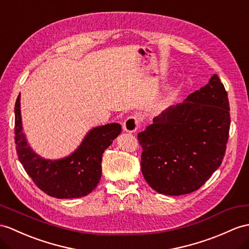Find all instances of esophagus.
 Instances as JSON below:
<instances>
[{
    "label": "esophagus",
    "mask_w": 249,
    "mask_h": 249,
    "mask_svg": "<svg viewBox=\"0 0 249 249\" xmlns=\"http://www.w3.org/2000/svg\"><path fill=\"white\" fill-rule=\"evenodd\" d=\"M139 126V119L136 116H129L124 120V123L123 124V128L125 132H130L133 133L135 132Z\"/></svg>",
    "instance_id": "obj_1"
}]
</instances>
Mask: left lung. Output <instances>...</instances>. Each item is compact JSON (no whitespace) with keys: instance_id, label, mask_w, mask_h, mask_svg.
<instances>
[{"instance_id":"left-lung-1","label":"left lung","mask_w":249,"mask_h":249,"mask_svg":"<svg viewBox=\"0 0 249 249\" xmlns=\"http://www.w3.org/2000/svg\"><path fill=\"white\" fill-rule=\"evenodd\" d=\"M137 135L142 172L155 191L181 196L199 189L221 166L228 142L230 114L217 75L169 107Z\"/></svg>"}]
</instances>
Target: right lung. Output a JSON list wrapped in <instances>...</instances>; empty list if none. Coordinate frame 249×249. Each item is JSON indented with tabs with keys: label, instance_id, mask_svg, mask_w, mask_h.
I'll use <instances>...</instances> for the list:
<instances>
[{
	"label": "right lung",
	"instance_id": "right-lung-1",
	"mask_svg": "<svg viewBox=\"0 0 249 249\" xmlns=\"http://www.w3.org/2000/svg\"><path fill=\"white\" fill-rule=\"evenodd\" d=\"M121 132L119 124L98 126L90 131L71 155L60 160H46L33 152L22 133L20 95L15 106L17 154L26 173L46 195L57 198H75L92 192L101 178L105 150Z\"/></svg>",
	"mask_w": 249,
	"mask_h": 249
}]
</instances>
